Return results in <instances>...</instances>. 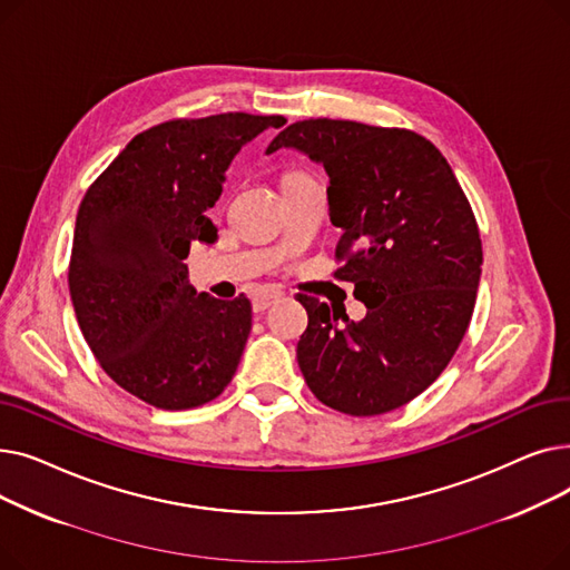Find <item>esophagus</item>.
<instances>
[{
	"mask_svg": "<svg viewBox=\"0 0 570 570\" xmlns=\"http://www.w3.org/2000/svg\"><path fill=\"white\" fill-rule=\"evenodd\" d=\"M279 293H258V295H254V301H252V305H254V312H265V309H269L273 307L277 301H279Z\"/></svg>",
	"mask_w": 570,
	"mask_h": 570,
	"instance_id": "obj_1",
	"label": "esophagus"
}]
</instances>
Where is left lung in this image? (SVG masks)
Segmentation results:
<instances>
[{
	"mask_svg": "<svg viewBox=\"0 0 570 570\" xmlns=\"http://www.w3.org/2000/svg\"><path fill=\"white\" fill-rule=\"evenodd\" d=\"M323 164L331 222L342 228L335 279L367 305L297 295L309 323L297 365L325 406L379 415L409 404L455 355L475 305L483 245L469 198L439 149L421 134L353 119L309 117L269 142Z\"/></svg>",
	"mask_w": 570,
	"mask_h": 570,
	"instance_id": "8db88e82",
	"label": "left lung"
}]
</instances>
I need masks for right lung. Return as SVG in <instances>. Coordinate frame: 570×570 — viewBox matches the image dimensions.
Masks as SVG:
<instances>
[{
	"instance_id": "1",
	"label": "right lung",
	"mask_w": 570,
	"mask_h": 570,
	"mask_svg": "<svg viewBox=\"0 0 570 570\" xmlns=\"http://www.w3.org/2000/svg\"><path fill=\"white\" fill-rule=\"evenodd\" d=\"M284 115L177 117L131 138L89 185L69 261L87 346L127 393L166 411L213 402L252 331L245 293L217 301L189 282L191 243H215L207 207L239 147Z\"/></svg>"
}]
</instances>
